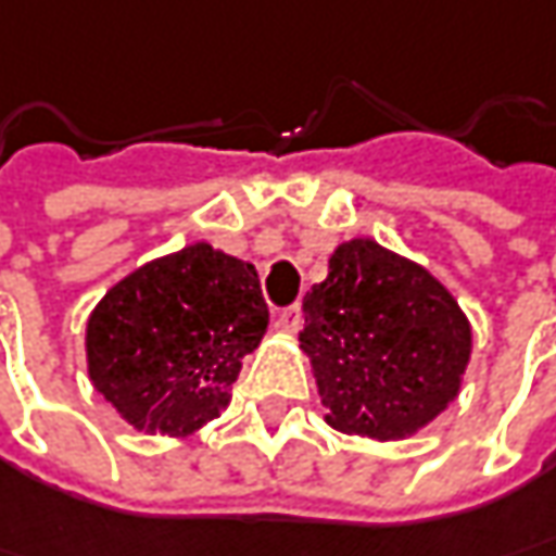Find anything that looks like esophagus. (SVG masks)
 I'll use <instances>...</instances> for the list:
<instances>
[{
    "mask_svg": "<svg viewBox=\"0 0 556 556\" xmlns=\"http://www.w3.org/2000/svg\"><path fill=\"white\" fill-rule=\"evenodd\" d=\"M274 326H277L279 332H299V326H302V311H299V304H295V307H282V311H277Z\"/></svg>",
    "mask_w": 556,
    "mask_h": 556,
    "instance_id": "1",
    "label": "esophagus"
}]
</instances>
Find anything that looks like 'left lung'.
<instances>
[{
  "instance_id": "left-lung-1",
  "label": "left lung",
  "mask_w": 556,
  "mask_h": 556,
  "mask_svg": "<svg viewBox=\"0 0 556 556\" xmlns=\"http://www.w3.org/2000/svg\"><path fill=\"white\" fill-rule=\"evenodd\" d=\"M302 311L299 342L332 429L404 439L457 399L470 324L420 264L351 239L332 252L329 277L311 286Z\"/></svg>"
}]
</instances>
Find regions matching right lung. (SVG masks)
<instances>
[{
    "instance_id": "obj_1",
    "label": "right lung",
    "mask_w": 556,
    "mask_h": 556,
    "mask_svg": "<svg viewBox=\"0 0 556 556\" xmlns=\"http://www.w3.org/2000/svg\"><path fill=\"white\" fill-rule=\"evenodd\" d=\"M267 320L252 264L195 242L99 302L86 324L89 379L136 429L189 435L220 417Z\"/></svg>"
}]
</instances>
